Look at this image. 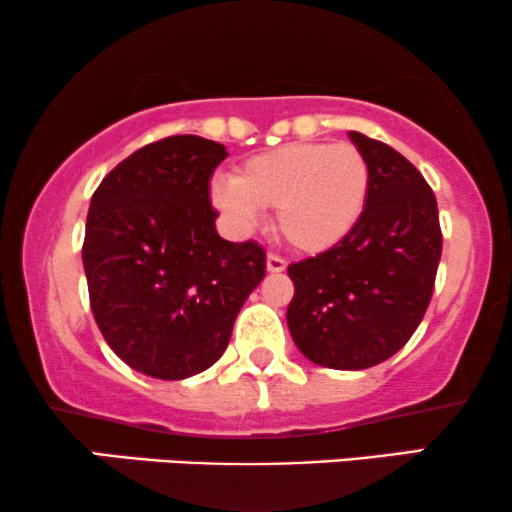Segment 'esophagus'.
Instances as JSON below:
<instances>
[{"label":"esophagus","instance_id":"1","mask_svg":"<svg viewBox=\"0 0 512 512\" xmlns=\"http://www.w3.org/2000/svg\"><path fill=\"white\" fill-rule=\"evenodd\" d=\"M266 268H268V273H285L287 261H285V258L275 256V254H268V258H266Z\"/></svg>","mask_w":512,"mask_h":512}]
</instances>
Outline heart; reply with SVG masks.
<instances>
[{"label":"heart","instance_id":"obj_1","mask_svg":"<svg viewBox=\"0 0 512 512\" xmlns=\"http://www.w3.org/2000/svg\"><path fill=\"white\" fill-rule=\"evenodd\" d=\"M370 166L349 142H294L251 156L235 178L216 180L211 199L237 230H251L275 208L280 237L301 254H323L361 223Z\"/></svg>","mask_w":512,"mask_h":512}]
</instances>
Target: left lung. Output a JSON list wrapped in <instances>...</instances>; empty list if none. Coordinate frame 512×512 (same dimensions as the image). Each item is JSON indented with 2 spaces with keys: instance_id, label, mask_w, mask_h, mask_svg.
I'll return each mask as SVG.
<instances>
[{
  "instance_id": "left-lung-1",
  "label": "left lung",
  "mask_w": 512,
  "mask_h": 512,
  "mask_svg": "<svg viewBox=\"0 0 512 512\" xmlns=\"http://www.w3.org/2000/svg\"><path fill=\"white\" fill-rule=\"evenodd\" d=\"M370 166L361 223L323 254L292 263L287 325L308 361L365 370L403 349L425 318L441 258L434 192L389 144L349 132Z\"/></svg>"
}]
</instances>
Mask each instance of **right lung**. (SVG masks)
I'll return each mask as SVG.
<instances>
[{
	"instance_id": "1",
	"label": "right lung",
	"mask_w": 512,
	"mask_h": 512,
	"mask_svg": "<svg viewBox=\"0 0 512 512\" xmlns=\"http://www.w3.org/2000/svg\"><path fill=\"white\" fill-rule=\"evenodd\" d=\"M225 156L204 137H166L118 163L92 194L82 244L92 315L142 375L185 380L211 368L266 277L263 246L216 230L208 182Z\"/></svg>"
}]
</instances>
